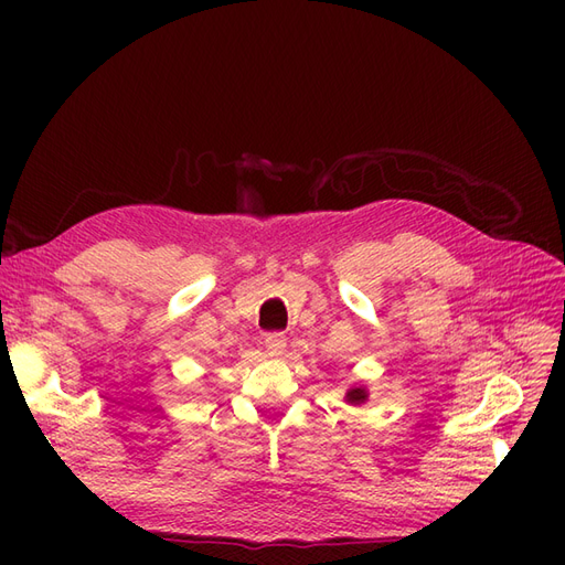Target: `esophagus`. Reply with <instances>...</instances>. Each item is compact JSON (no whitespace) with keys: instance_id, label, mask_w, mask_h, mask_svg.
<instances>
[{"instance_id":"34e87169","label":"esophagus","mask_w":565,"mask_h":565,"mask_svg":"<svg viewBox=\"0 0 565 565\" xmlns=\"http://www.w3.org/2000/svg\"><path fill=\"white\" fill-rule=\"evenodd\" d=\"M264 344H266V351L273 353V355H280L287 347V337L282 332H268L264 337Z\"/></svg>"}]
</instances>
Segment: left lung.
<instances>
[{
  "label": "left lung",
  "mask_w": 565,
  "mask_h": 565,
  "mask_svg": "<svg viewBox=\"0 0 565 565\" xmlns=\"http://www.w3.org/2000/svg\"><path fill=\"white\" fill-rule=\"evenodd\" d=\"M347 401H349L351 405H361V403H365V401H367V391H365L363 386L349 388V393H347Z\"/></svg>",
  "instance_id": "left-lung-1"
}]
</instances>
